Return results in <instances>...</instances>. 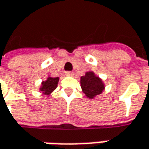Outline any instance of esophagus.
Listing matches in <instances>:
<instances>
[{
	"mask_svg": "<svg viewBox=\"0 0 149 149\" xmlns=\"http://www.w3.org/2000/svg\"><path fill=\"white\" fill-rule=\"evenodd\" d=\"M65 75H66V76H71V75H73V72L66 71L65 72Z\"/></svg>",
	"mask_w": 149,
	"mask_h": 149,
	"instance_id": "1",
	"label": "esophagus"
}]
</instances>
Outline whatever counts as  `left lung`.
Instances as JSON below:
<instances>
[{
  "label": "left lung",
  "mask_w": 149,
  "mask_h": 149,
  "mask_svg": "<svg viewBox=\"0 0 149 149\" xmlns=\"http://www.w3.org/2000/svg\"><path fill=\"white\" fill-rule=\"evenodd\" d=\"M81 88L87 97L90 99L100 95L104 89V84L100 78L96 77L93 72H88L81 77Z\"/></svg>",
  "instance_id": "left-lung-1"
}]
</instances>
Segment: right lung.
<instances>
[{
  "label": "right lung",
  "instance_id": "obj_1",
  "mask_svg": "<svg viewBox=\"0 0 149 149\" xmlns=\"http://www.w3.org/2000/svg\"><path fill=\"white\" fill-rule=\"evenodd\" d=\"M58 82H59V78L58 77H49L46 81H43L40 90L43 92L44 95H49L54 89H55Z\"/></svg>",
  "mask_w": 149,
  "mask_h": 149
}]
</instances>
